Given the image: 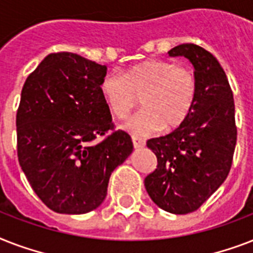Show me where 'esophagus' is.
<instances>
[{
	"label": "esophagus",
	"mask_w": 253,
	"mask_h": 253,
	"mask_svg": "<svg viewBox=\"0 0 253 253\" xmlns=\"http://www.w3.org/2000/svg\"><path fill=\"white\" fill-rule=\"evenodd\" d=\"M132 144H134L135 148H142V147L146 146V142L140 138H136V136H132Z\"/></svg>",
	"instance_id": "34e87169"
}]
</instances>
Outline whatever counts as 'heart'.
Listing matches in <instances>:
<instances>
[{"mask_svg":"<svg viewBox=\"0 0 253 253\" xmlns=\"http://www.w3.org/2000/svg\"><path fill=\"white\" fill-rule=\"evenodd\" d=\"M99 91L117 118H126L142 96L144 109L127 119L123 128L138 136H148L164 127L177 128L188 119L196 103L198 84L186 65L148 59L125 69L123 75H105Z\"/></svg>","mask_w":253,"mask_h":253,"instance_id":"b5f03b06","label":"heart"}]
</instances>
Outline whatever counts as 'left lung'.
I'll return each instance as SVG.
<instances>
[{"mask_svg": "<svg viewBox=\"0 0 253 253\" xmlns=\"http://www.w3.org/2000/svg\"><path fill=\"white\" fill-rule=\"evenodd\" d=\"M168 53L190 60L198 94L180 127L147 142L158 166L144 178V186L160 209L188 214L196 211L227 178L238 135L235 103L223 68L209 51L186 43Z\"/></svg>", "mask_w": 253, "mask_h": 253, "instance_id": "1", "label": "left lung"}]
</instances>
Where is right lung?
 Here are the masks:
<instances>
[{"label":"right lung","instance_id":"1","mask_svg":"<svg viewBox=\"0 0 253 253\" xmlns=\"http://www.w3.org/2000/svg\"><path fill=\"white\" fill-rule=\"evenodd\" d=\"M106 69L77 53H49L22 87L18 162L42 202L60 214L98 208L111 172L134 148L99 91Z\"/></svg>","mask_w":253,"mask_h":253}]
</instances>
